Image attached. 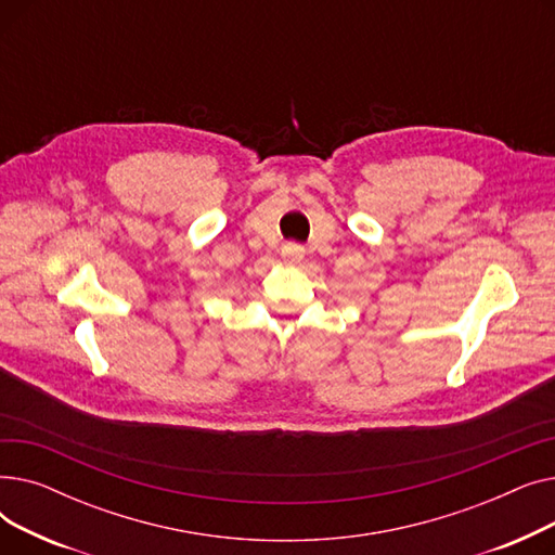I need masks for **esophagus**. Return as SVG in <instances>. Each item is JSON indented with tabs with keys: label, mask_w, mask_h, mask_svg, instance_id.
Masks as SVG:
<instances>
[{
	"label": "esophagus",
	"mask_w": 555,
	"mask_h": 555,
	"mask_svg": "<svg viewBox=\"0 0 555 555\" xmlns=\"http://www.w3.org/2000/svg\"><path fill=\"white\" fill-rule=\"evenodd\" d=\"M283 258L287 260V262H299L301 258H304V254H306V249L301 247V245H283Z\"/></svg>",
	"instance_id": "1"
}]
</instances>
